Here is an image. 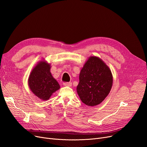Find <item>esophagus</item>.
I'll use <instances>...</instances> for the list:
<instances>
[{
    "label": "esophagus",
    "instance_id": "obj_1",
    "mask_svg": "<svg viewBox=\"0 0 147 147\" xmlns=\"http://www.w3.org/2000/svg\"><path fill=\"white\" fill-rule=\"evenodd\" d=\"M63 84H64V86H65L70 87L72 85V83L71 82H66V83H64Z\"/></svg>",
    "mask_w": 147,
    "mask_h": 147
}]
</instances>
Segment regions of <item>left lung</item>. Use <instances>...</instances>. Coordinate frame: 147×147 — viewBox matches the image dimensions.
<instances>
[{"label": "left lung", "mask_w": 147, "mask_h": 147, "mask_svg": "<svg viewBox=\"0 0 147 147\" xmlns=\"http://www.w3.org/2000/svg\"><path fill=\"white\" fill-rule=\"evenodd\" d=\"M113 81L110 68L101 58L92 56L81 69L77 92L84 104L96 106L109 94Z\"/></svg>", "instance_id": "left-lung-1"}]
</instances>
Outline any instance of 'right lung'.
I'll return each mask as SVG.
<instances>
[{
  "mask_svg": "<svg viewBox=\"0 0 147 147\" xmlns=\"http://www.w3.org/2000/svg\"><path fill=\"white\" fill-rule=\"evenodd\" d=\"M51 64L45 59L38 62L31 71L28 86L33 94L43 101L48 100L60 86L51 73Z\"/></svg>",
  "mask_w": 147,
  "mask_h": 147,
  "instance_id": "1",
  "label": "right lung"
}]
</instances>
